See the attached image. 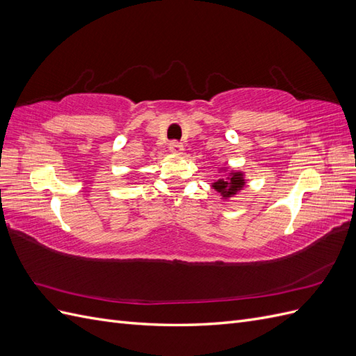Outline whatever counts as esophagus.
<instances>
[{"label":"esophagus","instance_id":"1","mask_svg":"<svg viewBox=\"0 0 356 356\" xmlns=\"http://www.w3.org/2000/svg\"><path fill=\"white\" fill-rule=\"evenodd\" d=\"M169 149H170V153L179 154V153H182V149H184V145H182L179 141H170L169 143Z\"/></svg>","mask_w":356,"mask_h":356}]
</instances>
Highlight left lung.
<instances>
[{"label": "left lung", "instance_id": "obj_1", "mask_svg": "<svg viewBox=\"0 0 356 356\" xmlns=\"http://www.w3.org/2000/svg\"><path fill=\"white\" fill-rule=\"evenodd\" d=\"M245 186V179L241 172H233L227 179H218L213 182V188L221 193L222 197H232Z\"/></svg>", "mask_w": 356, "mask_h": 356}]
</instances>
